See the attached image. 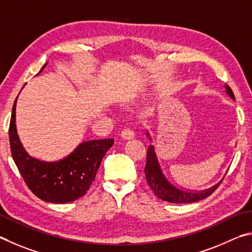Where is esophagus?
Returning a JSON list of instances; mask_svg holds the SVG:
<instances>
[{
  "label": "esophagus",
  "mask_w": 252,
  "mask_h": 252,
  "mask_svg": "<svg viewBox=\"0 0 252 252\" xmlns=\"http://www.w3.org/2000/svg\"><path fill=\"white\" fill-rule=\"evenodd\" d=\"M122 138L125 139V140H128V139H133L135 137V133L130 128H125L122 130Z\"/></svg>",
  "instance_id": "1"
}]
</instances>
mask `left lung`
<instances>
[{"label": "left lung", "mask_w": 252, "mask_h": 252, "mask_svg": "<svg viewBox=\"0 0 252 252\" xmlns=\"http://www.w3.org/2000/svg\"><path fill=\"white\" fill-rule=\"evenodd\" d=\"M226 88V93L229 97H231L232 99H235V95L231 91V88L229 87L227 84L224 85ZM146 136L148 139L152 142V137L149 135V131H146ZM146 167H145V176H146V180L149 185V187L152 188V190L155 193L156 197L159 199L168 202H173V204H188V202H195L205 199L208 196H210L218 186L221 183L216 184L215 186L210 187L208 189L200 191H193V190H187V189L179 188L177 186L169 182L168 179L162 171L159 161L155 152V146L154 145H149L148 151H147V157H146Z\"/></svg>", "instance_id": "left-lung-1"}]
</instances>
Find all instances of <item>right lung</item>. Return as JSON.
I'll use <instances>...</instances> for the list:
<instances>
[{"label":"right lung","mask_w":252,"mask_h":252,"mask_svg":"<svg viewBox=\"0 0 252 252\" xmlns=\"http://www.w3.org/2000/svg\"><path fill=\"white\" fill-rule=\"evenodd\" d=\"M16 100L17 97L12 108L8 137L13 160L31 191L39 199L53 204H66L85 195L94 182L101 159L113 146L114 139L83 142L68 156L56 161L37 159L25 151L17 135Z\"/></svg>","instance_id":"1"}]
</instances>
